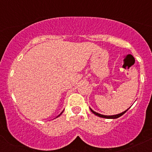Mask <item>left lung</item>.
<instances>
[{"label": "left lung", "mask_w": 152, "mask_h": 152, "mask_svg": "<svg viewBox=\"0 0 152 152\" xmlns=\"http://www.w3.org/2000/svg\"><path fill=\"white\" fill-rule=\"evenodd\" d=\"M90 108V107H89ZM130 109V107L129 108V109H127L126 111H123V112H121V113H120V114H116V115H111V116H106V115H103V114H99V113H97V112H96V111H94L93 109H91L90 108V110L91 111V112L93 113L94 114H95V115H96V116H99V117H102V118H111V119H114V118H118V117H120V116H122V115L123 114H124L127 111H128L129 109Z\"/></svg>", "instance_id": "8db88e82"}]
</instances>
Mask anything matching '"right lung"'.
I'll return each mask as SVG.
<instances>
[{
	"label": "right lung",
	"instance_id": "obj_1",
	"mask_svg": "<svg viewBox=\"0 0 152 152\" xmlns=\"http://www.w3.org/2000/svg\"><path fill=\"white\" fill-rule=\"evenodd\" d=\"M63 112H64V111H62V112H61V114H59V115H58V116H57V117H56V118H58V116H61V114Z\"/></svg>",
	"mask_w": 152,
	"mask_h": 152
}]
</instances>
